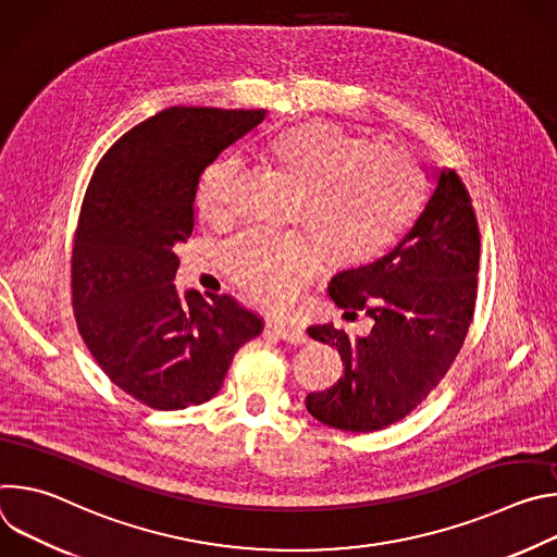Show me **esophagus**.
<instances>
[{
  "mask_svg": "<svg viewBox=\"0 0 557 557\" xmlns=\"http://www.w3.org/2000/svg\"><path fill=\"white\" fill-rule=\"evenodd\" d=\"M267 329L280 337L282 342H288V344H306L308 337L306 333L299 329V326H293V324H280V322H269Z\"/></svg>",
  "mask_w": 557,
  "mask_h": 557,
  "instance_id": "1",
  "label": "esophagus"
}]
</instances>
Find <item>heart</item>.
<instances>
[{"label": "heart", "mask_w": 557, "mask_h": 557, "mask_svg": "<svg viewBox=\"0 0 557 557\" xmlns=\"http://www.w3.org/2000/svg\"><path fill=\"white\" fill-rule=\"evenodd\" d=\"M269 151L301 189L293 222L299 233L249 231L224 249V269L253 301L284 310L320 271L363 269L412 228L428 200V176L408 153L335 123L310 121L275 134ZM240 165L220 158L202 176L198 207L213 224L235 213Z\"/></svg>", "instance_id": "heart-1"}]
</instances>
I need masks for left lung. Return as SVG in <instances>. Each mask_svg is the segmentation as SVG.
Returning <instances> with one entry per match:
<instances>
[{
  "label": "left lung",
  "instance_id": "obj_1",
  "mask_svg": "<svg viewBox=\"0 0 557 557\" xmlns=\"http://www.w3.org/2000/svg\"><path fill=\"white\" fill-rule=\"evenodd\" d=\"M481 233L469 191L454 170L404 240L381 260L337 273L329 293L348 314L374 322L350 339L333 324L308 335L339 350L344 376L306 396V410L329 428L376 432L406 419L441 383L460 352L475 306Z\"/></svg>",
  "mask_w": 557,
  "mask_h": 557
}]
</instances>
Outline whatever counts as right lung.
Masks as SVG:
<instances>
[{"instance_id": "right-lung-1", "label": "right lung", "mask_w": 557, "mask_h": 557, "mask_svg": "<svg viewBox=\"0 0 557 557\" xmlns=\"http://www.w3.org/2000/svg\"><path fill=\"white\" fill-rule=\"evenodd\" d=\"M267 110L168 108L123 134L88 185L72 247L78 335L110 381L153 410L207 404L262 317L172 284L202 172Z\"/></svg>"}]
</instances>
